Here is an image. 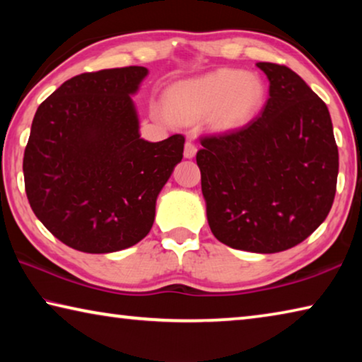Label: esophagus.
<instances>
[{
    "mask_svg": "<svg viewBox=\"0 0 362 362\" xmlns=\"http://www.w3.org/2000/svg\"><path fill=\"white\" fill-rule=\"evenodd\" d=\"M196 151H198V148H196L194 142H192V140H187L185 150H183V155H185V158H194Z\"/></svg>",
    "mask_w": 362,
    "mask_h": 362,
    "instance_id": "obj_1",
    "label": "esophagus"
}]
</instances>
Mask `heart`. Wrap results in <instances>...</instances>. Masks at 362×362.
Here are the masks:
<instances>
[{
	"instance_id": "obj_1",
	"label": "heart",
	"mask_w": 362,
	"mask_h": 362,
	"mask_svg": "<svg viewBox=\"0 0 362 362\" xmlns=\"http://www.w3.org/2000/svg\"><path fill=\"white\" fill-rule=\"evenodd\" d=\"M265 94V84L254 73L220 69L173 86L166 94V110L182 122L209 113L212 126L236 129L259 113Z\"/></svg>"
}]
</instances>
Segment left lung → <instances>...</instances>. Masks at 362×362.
<instances>
[{
  "label": "left lung",
  "instance_id": "left-lung-1",
  "mask_svg": "<svg viewBox=\"0 0 362 362\" xmlns=\"http://www.w3.org/2000/svg\"><path fill=\"white\" fill-rule=\"evenodd\" d=\"M269 97L246 126L199 139L207 222L220 243L274 254L306 240L332 207L339 150L329 110L286 65L259 62Z\"/></svg>",
  "mask_w": 362,
  "mask_h": 362
}]
</instances>
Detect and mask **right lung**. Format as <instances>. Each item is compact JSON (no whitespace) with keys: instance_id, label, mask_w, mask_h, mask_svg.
Returning a JSON list of instances; mask_svg holds the SVG:
<instances>
[{"instance_id":"obj_1","label":"right lung","mask_w":362,"mask_h":362,"mask_svg":"<svg viewBox=\"0 0 362 362\" xmlns=\"http://www.w3.org/2000/svg\"><path fill=\"white\" fill-rule=\"evenodd\" d=\"M145 66L81 73L36 110L23 153L28 203L66 246L116 252L148 235L185 137L140 139L131 99Z\"/></svg>"}]
</instances>
